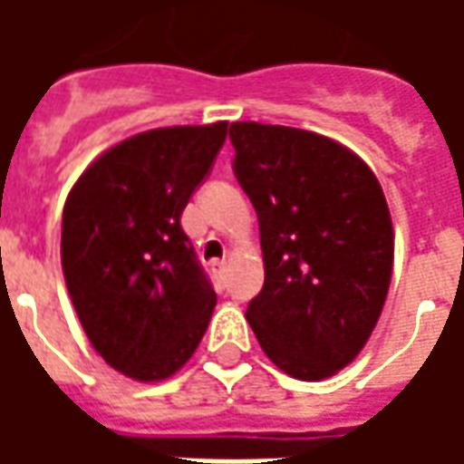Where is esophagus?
<instances>
[{
  "mask_svg": "<svg viewBox=\"0 0 464 464\" xmlns=\"http://www.w3.org/2000/svg\"><path fill=\"white\" fill-rule=\"evenodd\" d=\"M226 268H228V263L226 261H213L211 263V273L216 276V281L223 283V278H226Z\"/></svg>",
  "mask_w": 464,
  "mask_h": 464,
  "instance_id": "obj_1",
  "label": "esophagus"
}]
</instances>
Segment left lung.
<instances>
[{"label": "left lung", "mask_w": 464, "mask_h": 464, "mask_svg": "<svg viewBox=\"0 0 464 464\" xmlns=\"http://www.w3.org/2000/svg\"><path fill=\"white\" fill-rule=\"evenodd\" d=\"M228 136L266 266L246 318L283 372L331 378L368 343L388 295L395 243L382 188L318 133L236 121Z\"/></svg>", "instance_id": "left-lung-1"}]
</instances>
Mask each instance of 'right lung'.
Masks as SVG:
<instances>
[{"instance_id":"right-lung-1","label":"right lung","mask_w":464,"mask_h":464,"mask_svg":"<svg viewBox=\"0 0 464 464\" xmlns=\"http://www.w3.org/2000/svg\"><path fill=\"white\" fill-rule=\"evenodd\" d=\"M226 133V121L136 133L66 198L62 268L76 315L96 353L133 380L173 375L208 328L216 291L181 213Z\"/></svg>"}]
</instances>
